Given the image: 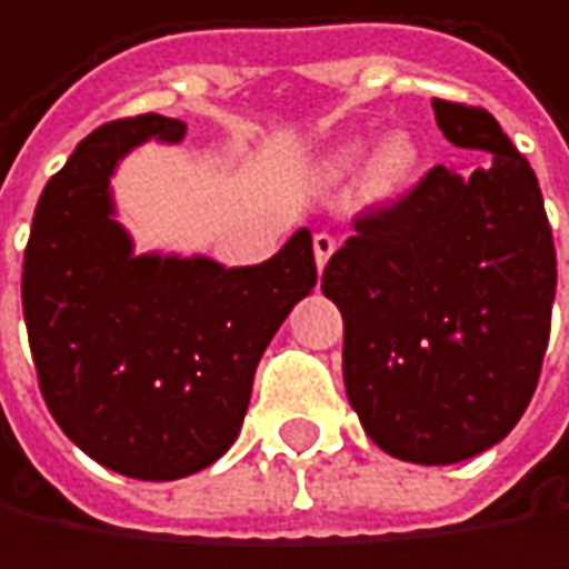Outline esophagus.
I'll list each match as a JSON object with an SVG mask.
<instances>
[{"mask_svg":"<svg viewBox=\"0 0 569 569\" xmlns=\"http://www.w3.org/2000/svg\"><path fill=\"white\" fill-rule=\"evenodd\" d=\"M335 248H338V241H335L331 234H325V231L315 234V261H318V268L328 264V258L335 254Z\"/></svg>","mask_w":569,"mask_h":569,"instance_id":"obj_1","label":"esophagus"}]
</instances>
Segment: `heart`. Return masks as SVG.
I'll use <instances>...</instances> for the list:
<instances>
[{
  "mask_svg": "<svg viewBox=\"0 0 569 569\" xmlns=\"http://www.w3.org/2000/svg\"><path fill=\"white\" fill-rule=\"evenodd\" d=\"M361 154H365V144L361 142L345 144V148L338 151L335 164H338V168H351V164H358ZM415 161H418V148H415V142L405 139V136H395V139H388V142L375 151L371 181H375L378 188H395V184H401V181L411 174Z\"/></svg>",
  "mask_w": 569,
  "mask_h": 569,
  "instance_id": "heart-1",
  "label": "heart"
}]
</instances>
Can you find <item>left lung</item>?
I'll list each match as a JSON object with an SVG mask.
<instances>
[{
    "instance_id": "obj_1",
    "label": "left lung",
    "mask_w": 569,
    "mask_h": 569,
    "mask_svg": "<svg viewBox=\"0 0 569 569\" xmlns=\"http://www.w3.org/2000/svg\"><path fill=\"white\" fill-rule=\"evenodd\" d=\"M447 142L487 151L470 174L433 164L355 218L321 291L345 318V388L365 433L411 463H457L527 411L550 338L557 251L530 161L483 109L433 99Z\"/></svg>"
}]
</instances>
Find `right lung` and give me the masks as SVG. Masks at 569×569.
I'll return each mask as SVG.
<instances>
[{
    "label": "right lung",
    "instance_id": "right-lung-1",
    "mask_svg": "<svg viewBox=\"0 0 569 569\" xmlns=\"http://www.w3.org/2000/svg\"><path fill=\"white\" fill-rule=\"evenodd\" d=\"M184 122L136 116L82 139L49 178L22 261V311L42 398L102 467L178 480L238 437L254 368L318 281L311 231L251 268L136 254L109 178L136 144L181 142Z\"/></svg>",
    "mask_w": 569,
    "mask_h": 569
}]
</instances>
